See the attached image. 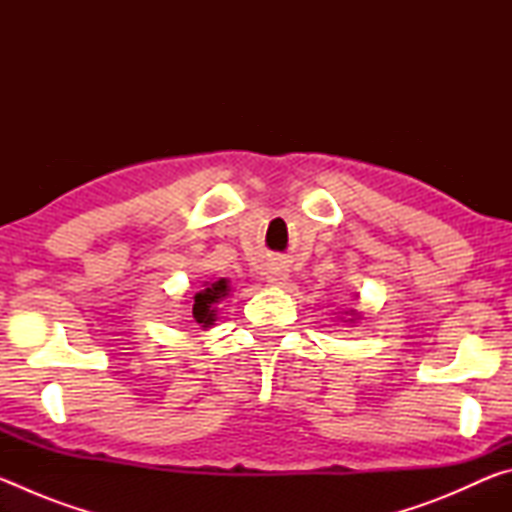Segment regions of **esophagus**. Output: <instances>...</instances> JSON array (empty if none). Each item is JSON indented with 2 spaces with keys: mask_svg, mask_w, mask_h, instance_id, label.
I'll list each match as a JSON object with an SVG mask.
<instances>
[{
  "mask_svg": "<svg viewBox=\"0 0 512 512\" xmlns=\"http://www.w3.org/2000/svg\"><path fill=\"white\" fill-rule=\"evenodd\" d=\"M266 280L271 284H284V280H287V271H284L282 266H273L271 271L266 273Z\"/></svg>",
  "mask_w": 512,
  "mask_h": 512,
  "instance_id": "obj_1",
  "label": "esophagus"
}]
</instances>
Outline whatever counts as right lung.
Listing matches in <instances>:
<instances>
[{
    "instance_id": "right-lung-1",
    "label": "right lung",
    "mask_w": 512,
    "mask_h": 512,
    "mask_svg": "<svg viewBox=\"0 0 512 512\" xmlns=\"http://www.w3.org/2000/svg\"><path fill=\"white\" fill-rule=\"evenodd\" d=\"M228 291H230L228 280H223V277H221L219 282L207 284V289H203L201 293H196L194 309H192L196 323H203V327L212 325L214 318H216V307L214 305H219V300L228 296Z\"/></svg>"
}]
</instances>
